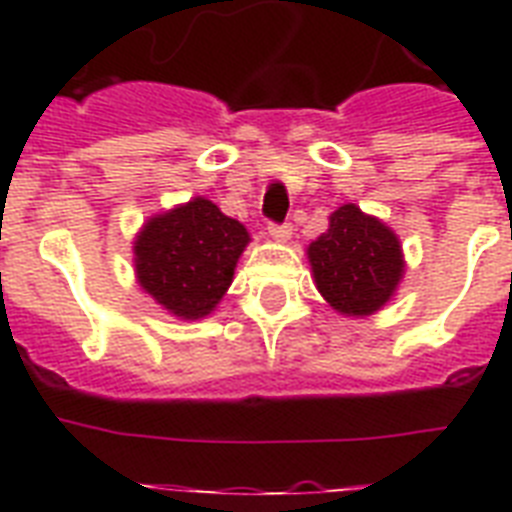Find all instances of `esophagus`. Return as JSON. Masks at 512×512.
Masks as SVG:
<instances>
[{
  "mask_svg": "<svg viewBox=\"0 0 512 512\" xmlns=\"http://www.w3.org/2000/svg\"><path fill=\"white\" fill-rule=\"evenodd\" d=\"M268 233L276 241H287L292 236V225L289 223H268Z\"/></svg>",
  "mask_w": 512,
  "mask_h": 512,
  "instance_id": "34e87169",
  "label": "esophagus"
}]
</instances>
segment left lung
Segmentation results:
<instances>
[{"label":"left lung","instance_id":"1","mask_svg":"<svg viewBox=\"0 0 512 512\" xmlns=\"http://www.w3.org/2000/svg\"><path fill=\"white\" fill-rule=\"evenodd\" d=\"M308 257L324 300L345 316L380 311L404 273L396 233L353 204L329 217L327 233L308 247Z\"/></svg>","mask_w":512,"mask_h":512}]
</instances>
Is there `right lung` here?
<instances>
[{
    "label": "right lung",
    "instance_id": "right-lung-1",
    "mask_svg": "<svg viewBox=\"0 0 512 512\" xmlns=\"http://www.w3.org/2000/svg\"><path fill=\"white\" fill-rule=\"evenodd\" d=\"M249 241L247 228L207 199H193L148 220L135 241L140 287L183 319L207 316L225 289Z\"/></svg>",
    "mask_w": 512,
    "mask_h": 512
}]
</instances>
